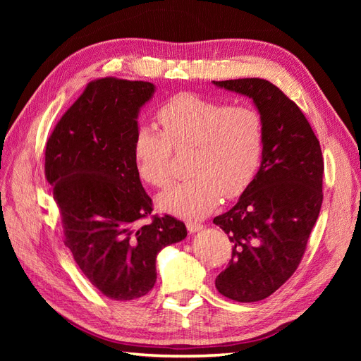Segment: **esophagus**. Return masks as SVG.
Listing matches in <instances>:
<instances>
[{
    "mask_svg": "<svg viewBox=\"0 0 361 361\" xmlns=\"http://www.w3.org/2000/svg\"><path fill=\"white\" fill-rule=\"evenodd\" d=\"M187 228H188L190 233H195V232L202 231L203 224H202V223H197V221H188V223H187Z\"/></svg>",
    "mask_w": 361,
    "mask_h": 361,
    "instance_id": "esophagus-1",
    "label": "esophagus"
}]
</instances>
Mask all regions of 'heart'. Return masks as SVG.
Wrapping results in <instances>:
<instances>
[{
    "instance_id": "heart-1",
    "label": "heart",
    "mask_w": 361,
    "mask_h": 361,
    "mask_svg": "<svg viewBox=\"0 0 361 361\" xmlns=\"http://www.w3.org/2000/svg\"><path fill=\"white\" fill-rule=\"evenodd\" d=\"M157 130L140 125L133 155L140 179L157 188L171 182L174 150L192 147V176L158 197L162 211L202 218L220 200L241 195L253 182L265 147V122L257 108L228 105L183 92L171 96L157 113Z\"/></svg>"
}]
</instances>
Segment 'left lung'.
I'll list each match as a JSON object with an SVG mask.
<instances>
[{
	"instance_id": "1",
	"label": "left lung",
	"mask_w": 361,
	"mask_h": 361,
	"mask_svg": "<svg viewBox=\"0 0 361 361\" xmlns=\"http://www.w3.org/2000/svg\"><path fill=\"white\" fill-rule=\"evenodd\" d=\"M253 99L265 122V147L253 182L214 218L232 243V259L215 279L226 298L260 301L298 268L324 199L319 141L298 105L260 78L214 81Z\"/></svg>"
}]
</instances>
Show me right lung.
I'll return each mask as SVG.
<instances>
[{
    "label": "right lung",
    "instance_id": "add662e5",
    "mask_svg": "<svg viewBox=\"0 0 361 361\" xmlns=\"http://www.w3.org/2000/svg\"><path fill=\"white\" fill-rule=\"evenodd\" d=\"M155 92L147 81L93 80L63 114L45 149L64 245L105 297H143L157 281V255L187 236L171 215H152L133 145L137 116ZM150 217L149 224L142 220Z\"/></svg>",
    "mask_w": 361,
    "mask_h": 361
}]
</instances>
